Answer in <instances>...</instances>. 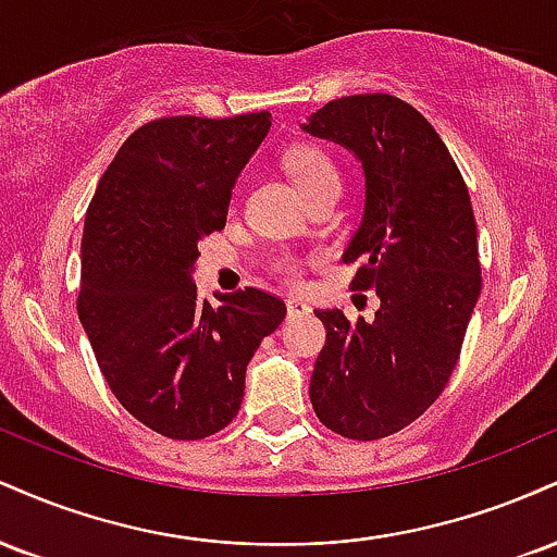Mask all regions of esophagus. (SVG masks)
Returning <instances> with one entry per match:
<instances>
[{
  "label": "esophagus",
  "mask_w": 557,
  "mask_h": 557,
  "mask_svg": "<svg viewBox=\"0 0 557 557\" xmlns=\"http://www.w3.org/2000/svg\"><path fill=\"white\" fill-rule=\"evenodd\" d=\"M285 306H287V314H290V317L306 314V311H309V304H306V300H300V298H287Z\"/></svg>",
  "instance_id": "1"
}]
</instances>
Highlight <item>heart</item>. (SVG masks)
Wrapping results in <instances>:
<instances>
[{
    "mask_svg": "<svg viewBox=\"0 0 557 557\" xmlns=\"http://www.w3.org/2000/svg\"><path fill=\"white\" fill-rule=\"evenodd\" d=\"M285 168L293 175V181L298 183V188L309 198L324 194V190L341 188V170H337V164L332 162V157L322 149V146H293L285 154ZM274 270L283 274L287 283H298L300 280V261L293 257V253L277 257Z\"/></svg>",
    "mask_w": 557,
    "mask_h": 557,
    "instance_id": "heart-1",
    "label": "heart"
}]
</instances>
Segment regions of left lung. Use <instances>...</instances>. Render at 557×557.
I'll return each instance as SVG.
<instances>
[{
	"instance_id": "left-lung-1",
	"label": "left lung",
	"mask_w": 557,
	"mask_h": 557,
	"mask_svg": "<svg viewBox=\"0 0 557 557\" xmlns=\"http://www.w3.org/2000/svg\"><path fill=\"white\" fill-rule=\"evenodd\" d=\"M361 159L367 203L345 264L350 287L376 290L374 319L317 311L327 330L311 406L348 440H380L440 398L482 290L469 188L450 151L411 104L389 94L327 101L304 125Z\"/></svg>"
}]
</instances>
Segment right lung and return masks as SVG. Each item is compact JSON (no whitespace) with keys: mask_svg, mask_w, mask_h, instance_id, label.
Wrapping results in <instances>:
<instances>
[{"mask_svg":"<svg viewBox=\"0 0 557 557\" xmlns=\"http://www.w3.org/2000/svg\"><path fill=\"white\" fill-rule=\"evenodd\" d=\"M270 112L159 117L101 175L81 240L78 317L131 417L170 440H203L238 417L246 367L285 319L283 298L246 287L198 300V240L225 227L235 177Z\"/></svg>","mask_w":557,"mask_h":557,"instance_id":"right-lung-1","label":"right lung"}]
</instances>
